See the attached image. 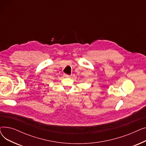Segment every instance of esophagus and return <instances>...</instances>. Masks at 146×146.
Returning a JSON list of instances; mask_svg holds the SVG:
<instances>
[{
  "instance_id": "obj_1",
  "label": "esophagus",
  "mask_w": 146,
  "mask_h": 146,
  "mask_svg": "<svg viewBox=\"0 0 146 146\" xmlns=\"http://www.w3.org/2000/svg\"><path fill=\"white\" fill-rule=\"evenodd\" d=\"M64 76L65 78H70V76L68 75V74H64Z\"/></svg>"
}]
</instances>
